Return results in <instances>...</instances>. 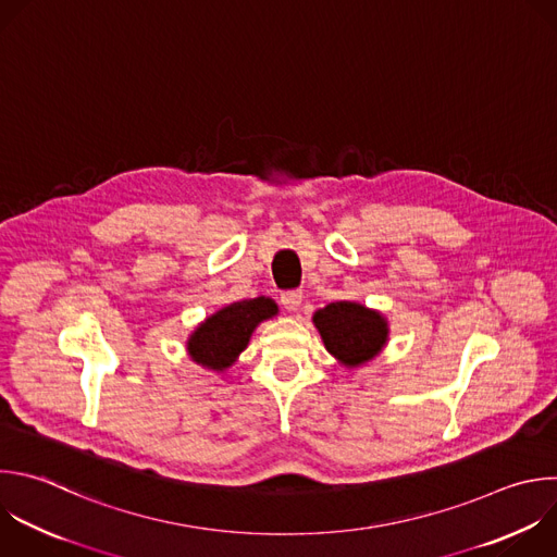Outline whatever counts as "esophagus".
<instances>
[{"instance_id": "1", "label": "esophagus", "mask_w": 557, "mask_h": 557, "mask_svg": "<svg viewBox=\"0 0 557 557\" xmlns=\"http://www.w3.org/2000/svg\"><path fill=\"white\" fill-rule=\"evenodd\" d=\"M301 299H304L301 290H286V293L282 295V304H284V308H286V310H290V312L299 310Z\"/></svg>"}]
</instances>
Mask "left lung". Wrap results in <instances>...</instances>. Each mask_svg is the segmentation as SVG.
I'll return each mask as SVG.
<instances>
[{
	"label": "left lung",
	"mask_w": 557,
	"mask_h": 557,
	"mask_svg": "<svg viewBox=\"0 0 557 557\" xmlns=\"http://www.w3.org/2000/svg\"><path fill=\"white\" fill-rule=\"evenodd\" d=\"M325 349L345 367L372 360L387 343V319L356 301H334L312 317Z\"/></svg>",
	"instance_id": "1"
}]
</instances>
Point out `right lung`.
I'll list each match as a JSON object with an SVG mask.
<instances>
[{"instance_id":"add662e5","label":"right lung","mask_w":557,"mask_h":557,"mask_svg":"<svg viewBox=\"0 0 557 557\" xmlns=\"http://www.w3.org/2000/svg\"><path fill=\"white\" fill-rule=\"evenodd\" d=\"M277 314V306L269 297H256L225 306L208 317L188 338V351L195 362L225 372L247 347L253 330L264 319Z\"/></svg>"}]
</instances>
